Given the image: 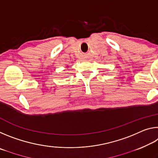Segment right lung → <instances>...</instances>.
Returning <instances> with one entry per match:
<instances>
[{"mask_svg": "<svg viewBox=\"0 0 158 158\" xmlns=\"http://www.w3.org/2000/svg\"><path fill=\"white\" fill-rule=\"evenodd\" d=\"M67 68H68V66H67Z\"/></svg>", "mask_w": 158, "mask_h": 158, "instance_id": "right-lung-1", "label": "right lung"}]
</instances>
